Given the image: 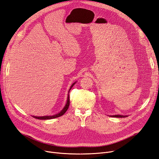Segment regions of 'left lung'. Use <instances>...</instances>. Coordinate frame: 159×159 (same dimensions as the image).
Returning a JSON list of instances; mask_svg holds the SVG:
<instances>
[{"instance_id": "obj_1", "label": "left lung", "mask_w": 159, "mask_h": 159, "mask_svg": "<svg viewBox=\"0 0 159 159\" xmlns=\"http://www.w3.org/2000/svg\"><path fill=\"white\" fill-rule=\"evenodd\" d=\"M111 117H127V115H113V116H111Z\"/></svg>"}]
</instances>
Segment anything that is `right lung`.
<instances>
[{
	"instance_id": "1",
	"label": "right lung",
	"mask_w": 159,
	"mask_h": 159,
	"mask_svg": "<svg viewBox=\"0 0 159 159\" xmlns=\"http://www.w3.org/2000/svg\"><path fill=\"white\" fill-rule=\"evenodd\" d=\"M75 84V82L73 84L71 85V88H70L69 91H70L71 88L72 87H73L74 85ZM69 105H70V95H68V100H67V103H66V105H65V107H64V109H62L59 113H57V114L54 115H52V116H43V117H36V116H33V117H34V118L38 119H42V120L51 119H54V118L59 117L61 116V115H63L66 112V111L68 110V107H69Z\"/></svg>"
}]
</instances>
